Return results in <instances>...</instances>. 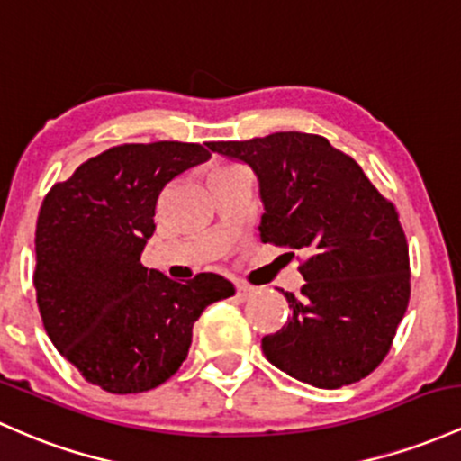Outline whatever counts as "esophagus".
Listing matches in <instances>:
<instances>
[{
	"label": "esophagus",
	"instance_id": "esophagus-1",
	"mask_svg": "<svg viewBox=\"0 0 461 461\" xmlns=\"http://www.w3.org/2000/svg\"><path fill=\"white\" fill-rule=\"evenodd\" d=\"M235 294H237V299L246 301V299H250L252 294H255V290H252L250 285H246V284H237L235 285Z\"/></svg>",
	"mask_w": 461,
	"mask_h": 461
}]
</instances>
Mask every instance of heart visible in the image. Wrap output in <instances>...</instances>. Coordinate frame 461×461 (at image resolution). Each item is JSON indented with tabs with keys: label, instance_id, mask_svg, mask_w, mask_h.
Segmentation results:
<instances>
[{
	"label": "heart",
	"instance_id": "obj_1",
	"mask_svg": "<svg viewBox=\"0 0 461 461\" xmlns=\"http://www.w3.org/2000/svg\"><path fill=\"white\" fill-rule=\"evenodd\" d=\"M220 171H221V169H220Z\"/></svg>",
	"mask_w": 461,
	"mask_h": 461
}]
</instances>
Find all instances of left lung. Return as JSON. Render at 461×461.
<instances>
[{"mask_svg": "<svg viewBox=\"0 0 461 461\" xmlns=\"http://www.w3.org/2000/svg\"><path fill=\"white\" fill-rule=\"evenodd\" d=\"M209 149L255 171L261 241L308 252L288 323L261 339L275 367L319 389L358 383L389 354L411 296L398 211L348 153L316 133L276 131Z\"/></svg>", "mask_w": 461, "mask_h": 461, "instance_id": "1", "label": "left lung"}]
</instances>
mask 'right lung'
<instances>
[{
  "mask_svg": "<svg viewBox=\"0 0 461 461\" xmlns=\"http://www.w3.org/2000/svg\"><path fill=\"white\" fill-rule=\"evenodd\" d=\"M195 142L118 145L48 191L37 220L34 290L43 328L87 383L140 393L167 383L189 354L193 323L229 299V279L173 281L140 264L158 197L209 160Z\"/></svg>",
  "mask_w": 461,
  "mask_h": 461,
  "instance_id": "add662e5",
  "label": "right lung"
}]
</instances>
